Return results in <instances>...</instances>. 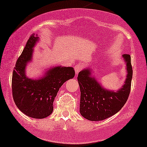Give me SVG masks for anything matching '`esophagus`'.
Returning <instances> with one entry per match:
<instances>
[{
  "label": "esophagus",
  "mask_w": 147,
  "mask_h": 147,
  "mask_svg": "<svg viewBox=\"0 0 147 147\" xmlns=\"http://www.w3.org/2000/svg\"><path fill=\"white\" fill-rule=\"evenodd\" d=\"M74 68H75V71H76V74H78L79 72H80L81 69L83 68V64H76L75 67H74Z\"/></svg>",
  "instance_id": "1"
}]
</instances>
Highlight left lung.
<instances>
[{
  "label": "left lung",
  "instance_id": "left-lung-1",
  "mask_svg": "<svg viewBox=\"0 0 147 147\" xmlns=\"http://www.w3.org/2000/svg\"><path fill=\"white\" fill-rule=\"evenodd\" d=\"M126 64L127 76L120 89L111 91L105 89L94 76L92 69L85 68L78 74L80 87V112L90 121H100L113 116L121 109L129 95L133 69L129 55H123Z\"/></svg>",
  "mask_w": 147,
  "mask_h": 147
}]
</instances>
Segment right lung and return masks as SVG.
Segmentation results:
<instances>
[{"instance_id": "1", "label": "right lung", "mask_w": 147, "mask_h": 147, "mask_svg": "<svg viewBox=\"0 0 147 147\" xmlns=\"http://www.w3.org/2000/svg\"><path fill=\"white\" fill-rule=\"evenodd\" d=\"M39 40L34 33L29 37L18 58L12 79V95L17 107L33 118L42 119L53 111V102L61 86L75 76L72 67H52L37 80L26 76L27 64L32 61L33 47Z\"/></svg>"}]
</instances>
